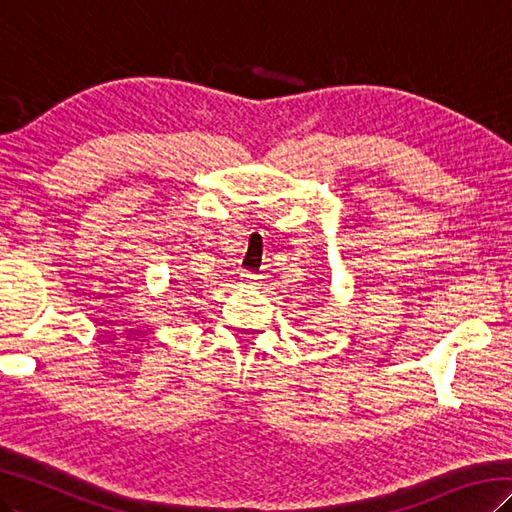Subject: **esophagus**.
Wrapping results in <instances>:
<instances>
[{
	"instance_id": "34e87169",
	"label": "esophagus",
	"mask_w": 512,
	"mask_h": 512,
	"mask_svg": "<svg viewBox=\"0 0 512 512\" xmlns=\"http://www.w3.org/2000/svg\"><path fill=\"white\" fill-rule=\"evenodd\" d=\"M260 280V276L256 271H241V282H245V284H256Z\"/></svg>"
}]
</instances>
